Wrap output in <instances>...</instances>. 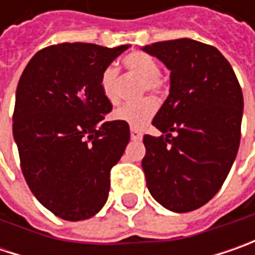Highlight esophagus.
Wrapping results in <instances>:
<instances>
[{"instance_id":"esophagus-1","label":"esophagus","mask_w":255,"mask_h":255,"mask_svg":"<svg viewBox=\"0 0 255 255\" xmlns=\"http://www.w3.org/2000/svg\"><path fill=\"white\" fill-rule=\"evenodd\" d=\"M130 139L132 140H140L142 139V133L139 132L137 129H130Z\"/></svg>"}]
</instances>
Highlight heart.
Instances as JSON below:
<instances>
[{"instance_id": "heart-1", "label": "heart", "mask_w": 255, "mask_h": 255, "mask_svg": "<svg viewBox=\"0 0 255 255\" xmlns=\"http://www.w3.org/2000/svg\"><path fill=\"white\" fill-rule=\"evenodd\" d=\"M123 66L128 72L136 75L142 79L140 84V95L146 92L160 93L164 88V81L159 76V64L156 58L146 52H130L123 58ZM118 69L109 65L102 71L99 86L105 99L109 103L118 102ZM156 112V103L152 99L144 98L142 101L132 103H125L119 106L115 112L113 118L116 121L128 123L132 128H143L149 122Z\"/></svg>"}]
</instances>
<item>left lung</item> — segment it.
Returning <instances> with one entry per match:
<instances>
[{
  "label": "left lung",
  "mask_w": 255,
  "mask_h": 255,
  "mask_svg": "<svg viewBox=\"0 0 255 255\" xmlns=\"http://www.w3.org/2000/svg\"><path fill=\"white\" fill-rule=\"evenodd\" d=\"M142 51L170 71L169 96L152 122L166 136H143L147 189L167 210H196L220 190L236 160L244 108L240 84L211 45L181 38Z\"/></svg>",
  "instance_id": "1"
}]
</instances>
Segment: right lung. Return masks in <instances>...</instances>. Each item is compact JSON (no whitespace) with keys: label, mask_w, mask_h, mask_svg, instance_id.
I'll return each instance as SVG.
<instances>
[{"label":"right lung","mask_w":255,"mask_h":255,"mask_svg":"<svg viewBox=\"0 0 255 255\" xmlns=\"http://www.w3.org/2000/svg\"><path fill=\"white\" fill-rule=\"evenodd\" d=\"M129 45L65 42L36 52L15 93L12 134L32 194L68 221L91 219L108 200L111 169L130 139L128 123L103 122L112 105L102 71Z\"/></svg>","instance_id":"obj_1"}]
</instances>
